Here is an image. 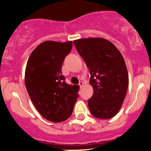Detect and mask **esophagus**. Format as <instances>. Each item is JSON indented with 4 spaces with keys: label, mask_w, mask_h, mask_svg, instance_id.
Wrapping results in <instances>:
<instances>
[{
    "label": "esophagus",
    "mask_w": 151,
    "mask_h": 151,
    "mask_svg": "<svg viewBox=\"0 0 151 151\" xmlns=\"http://www.w3.org/2000/svg\"><path fill=\"white\" fill-rule=\"evenodd\" d=\"M83 85H84V82H83V81H79V86H80V88H81L83 86Z\"/></svg>",
    "instance_id": "34e87169"
}]
</instances>
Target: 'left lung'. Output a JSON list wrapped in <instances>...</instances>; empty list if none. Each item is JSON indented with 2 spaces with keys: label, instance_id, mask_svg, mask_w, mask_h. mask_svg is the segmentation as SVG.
I'll use <instances>...</instances> for the list:
<instances>
[{
  "label": "left lung",
  "instance_id": "obj_1",
  "mask_svg": "<svg viewBox=\"0 0 151 151\" xmlns=\"http://www.w3.org/2000/svg\"><path fill=\"white\" fill-rule=\"evenodd\" d=\"M74 44L89 69L93 89L88 100L90 112L98 119L114 117L124 103L129 86L122 55L113 43L102 37L76 40Z\"/></svg>",
  "mask_w": 151,
  "mask_h": 151
}]
</instances>
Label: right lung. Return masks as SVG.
Instances as JSON below:
<instances>
[{
  "label": "right lung",
  "mask_w": 151,
  "mask_h": 151,
  "mask_svg": "<svg viewBox=\"0 0 151 151\" xmlns=\"http://www.w3.org/2000/svg\"><path fill=\"white\" fill-rule=\"evenodd\" d=\"M72 48V41H45L32 52L25 72L26 89L35 107L47 120H67L77 101L78 85L65 82L62 67Z\"/></svg>",
  "instance_id": "right-lung-1"
}]
</instances>
